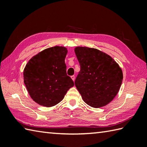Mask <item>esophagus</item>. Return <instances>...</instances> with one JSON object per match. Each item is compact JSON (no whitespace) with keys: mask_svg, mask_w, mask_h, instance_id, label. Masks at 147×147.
<instances>
[{"mask_svg":"<svg viewBox=\"0 0 147 147\" xmlns=\"http://www.w3.org/2000/svg\"><path fill=\"white\" fill-rule=\"evenodd\" d=\"M71 78L72 80H73V81L75 80V76H74V75H73V76H71Z\"/></svg>","mask_w":147,"mask_h":147,"instance_id":"34e87169","label":"esophagus"}]
</instances>
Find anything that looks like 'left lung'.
<instances>
[{
    "instance_id": "left-lung-1",
    "label": "left lung",
    "mask_w": 147,
    "mask_h": 147,
    "mask_svg": "<svg viewBox=\"0 0 147 147\" xmlns=\"http://www.w3.org/2000/svg\"><path fill=\"white\" fill-rule=\"evenodd\" d=\"M74 52L81 67L74 83L83 101L94 108L107 105L119 91L121 68L110 55L96 49L76 47Z\"/></svg>"
}]
</instances>
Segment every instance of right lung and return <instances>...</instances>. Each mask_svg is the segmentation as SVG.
<instances>
[{
    "mask_svg": "<svg viewBox=\"0 0 147 147\" xmlns=\"http://www.w3.org/2000/svg\"><path fill=\"white\" fill-rule=\"evenodd\" d=\"M67 48L55 46L33 56L23 71L24 83L36 104L50 107L62 100L74 82L67 75Z\"/></svg>",
    "mask_w": 147,
    "mask_h": 147,
    "instance_id": "obj_1",
    "label": "right lung"
}]
</instances>
